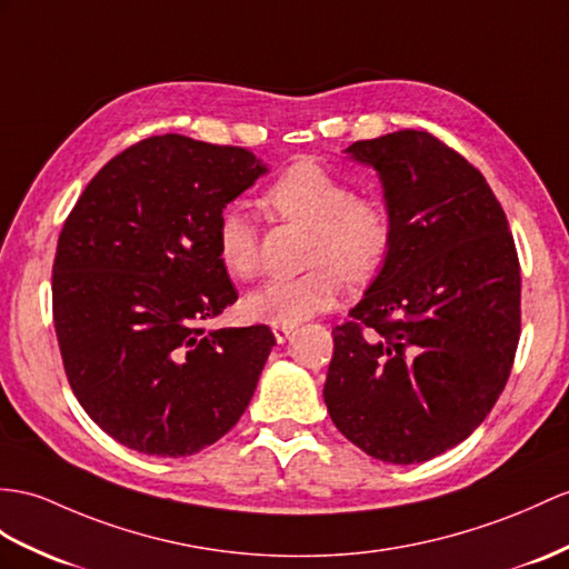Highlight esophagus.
Masks as SVG:
<instances>
[{"mask_svg":"<svg viewBox=\"0 0 569 569\" xmlns=\"http://www.w3.org/2000/svg\"><path fill=\"white\" fill-rule=\"evenodd\" d=\"M272 332H274V340L282 345V342L289 338V332H292V328H287V326H272Z\"/></svg>","mask_w":569,"mask_h":569,"instance_id":"esophagus-1","label":"esophagus"}]
</instances>
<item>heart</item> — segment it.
<instances>
[{"label":"heart","instance_id":"1","mask_svg":"<svg viewBox=\"0 0 569 569\" xmlns=\"http://www.w3.org/2000/svg\"><path fill=\"white\" fill-rule=\"evenodd\" d=\"M274 214L313 229L309 266L299 277H274L253 289L243 311L253 321L295 326L328 311L340 299L342 277L365 282L377 274L393 246V221L386 207L357 198L348 178L316 161H299L266 190ZM214 246L219 262L237 280L260 270V231L256 219L231 204L217 219Z\"/></svg>","mask_w":569,"mask_h":569}]
</instances>
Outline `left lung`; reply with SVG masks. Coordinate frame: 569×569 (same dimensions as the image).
<instances>
[{
    "mask_svg": "<svg viewBox=\"0 0 569 569\" xmlns=\"http://www.w3.org/2000/svg\"><path fill=\"white\" fill-rule=\"evenodd\" d=\"M345 154L377 171L393 246L352 321L332 328L323 400L365 453L422 463L473 435L505 391L521 330L515 239L488 180L429 132Z\"/></svg>",
    "mask_w": 569,
    "mask_h": 569,
    "instance_id": "left-lung-1",
    "label": "left lung"
}]
</instances>
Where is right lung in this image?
I'll return each mask as SVG.
<instances>
[{
  "instance_id": "1",
  "label": "right lung",
  "mask_w": 569,
  "mask_h": 569,
  "mask_svg": "<svg viewBox=\"0 0 569 569\" xmlns=\"http://www.w3.org/2000/svg\"><path fill=\"white\" fill-rule=\"evenodd\" d=\"M268 166L248 149L149 137L110 159L69 212L52 316L69 386L106 435L161 459L239 422L274 336L204 323L239 299L217 219Z\"/></svg>"
}]
</instances>
